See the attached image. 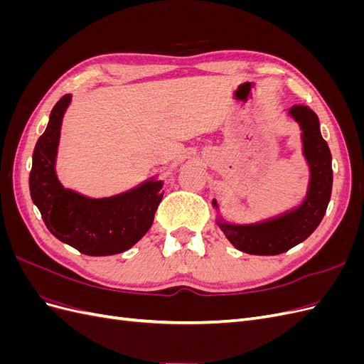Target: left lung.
<instances>
[{
	"label": "left lung",
	"mask_w": 364,
	"mask_h": 364,
	"mask_svg": "<svg viewBox=\"0 0 364 364\" xmlns=\"http://www.w3.org/2000/svg\"><path fill=\"white\" fill-rule=\"evenodd\" d=\"M289 114L301 124L304 155L311 178L302 205L267 222L255 225H229L218 222L226 238L238 250L250 255H279L302 243L322 222L331 199V151L321 135L318 118L308 106L294 105ZM217 208V202L213 200Z\"/></svg>",
	"instance_id": "8db88e82"
}]
</instances>
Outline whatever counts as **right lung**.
<instances>
[{
    "instance_id": "1",
    "label": "right lung",
    "mask_w": 364,
    "mask_h": 364,
    "mask_svg": "<svg viewBox=\"0 0 364 364\" xmlns=\"http://www.w3.org/2000/svg\"><path fill=\"white\" fill-rule=\"evenodd\" d=\"M71 95H63L53 107L46 132L39 136L30 171L31 200L50 232L90 257L115 255L146 235L162 200V181H147L127 193L90 199L63 188L54 164L60 126Z\"/></svg>"
}]
</instances>
